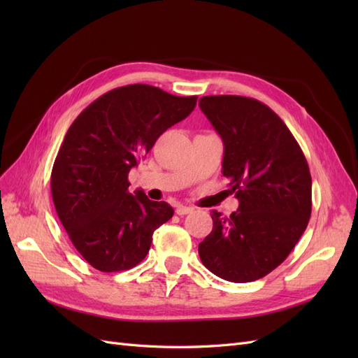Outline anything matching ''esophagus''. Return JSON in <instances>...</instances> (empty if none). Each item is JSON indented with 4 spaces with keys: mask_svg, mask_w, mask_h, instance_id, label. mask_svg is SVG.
<instances>
[{
    "mask_svg": "<svg viewBox=\"0 0 358 358\" xmlns=\"http://www.w3.org/2000/svg\"><path fill=\"white\" fill-rule=\"evenodd\" d=\"M191 212H192V208H188V206H182V204L176 206V213L180 215V216L188 215V213H191Z\"/></svg>",
    "mask_w": 358,
    "mask_h": 358,
    "instance_id": "esophagus-1",
    "label": "esophagus"
}]
</instances>
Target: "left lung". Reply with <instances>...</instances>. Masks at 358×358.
<instances>
[{
	"label": "left lung",
	"mask_w": 358,
	"mask_h": 358,
	"mask_svg": "<svg viewBox=\"0 0 358 358\" xmlns=\"http://www.w3.org/2000/svg\"><path fill=\"white\" fill-rule=\"evenodd\" d=\"M199 106L224 142L222 175L239 200L229 218L212 210L199 245L201 263L230 282H252L289 255L312 210L308 161L268 106L241 95L201 96Z\"/></svg>",
	"instance_id": "8db88e82"
}]
</instances>
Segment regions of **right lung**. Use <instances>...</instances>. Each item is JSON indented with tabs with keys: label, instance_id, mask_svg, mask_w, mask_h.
Masks as SVG:
<instances>
[{
	"label": "right lung",
	"instance_id": "obj_1",
	"mask_svg": "<svg viewBox=\"0 0 358 358\" xmlns=\"http://www.w3.org/2000/svg\"><path fill=\"white\" fill-rule=\"evenodd\" d=\"M197 96L136 83L112 90L74 119L53 162L52 199L71 243L94 268L122 272L149 252L175 210L128 191V173L157 138L185 119Z\"/></svg>",
	"mask_w": 358,
	"mask_h": 358
}]
</instances>
